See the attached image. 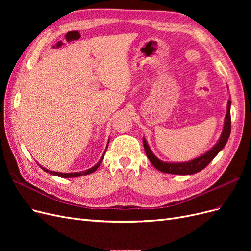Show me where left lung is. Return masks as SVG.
Masks as SVG:
<instances>
[{
    "instance_id": "left-lung-1",
    "label": "left lung",
    "mask_w": 251,
    "mask_h": 251,
    "mask_svg": "<svg viewBox=\"0 0 251 251\" xmlns=\"http://www.w3.org/2000/svg\"><path fill=\"white\" fill-rule=\"evenodd\" d=\"M230 105H231V101L229 98V100L227 101V111H226V115L224 118L223 130H222L221 136H220V138L217 141V143L210 150H208L206 153H204L197 158H194V159H192V160H188L185 162L162 161L154 155L151 148L149 147L146 138L143 137L142 141H143L144 151H146V154L149 158V160L151 161V163L153 164L158 171H160L162 173H166V174H175V175H193V174H196V173L202 171L204 168H206L212 159H214L220 153V151L223 150L227 140H228V138H229L230 131H231Z\"/></svg>"
}]
</instances>
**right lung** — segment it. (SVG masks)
<instances>
[{
    "label": "right lung",
    "instance_id": "right-lung-1",
    "mask_svg": "<svg viewBox=\"0 0 251 251\" xmlns=\"http://www.w3.org/2000/svg\"><path fill=\"white\" fill-rule=\"evenodd\" d=\"M110 140V139H109ZM108 144H109V141H108ZM108 144H107V148H105V150H104V153H103V155L101 156V158L100 159V161H98L95 165H93L92 168H90V169H88V170H86L85 172H74V173H59V172H53V171H50V170H47L46 168H44V166H42L41 164H39L41 168L46 172V173H49V174H51V175H54V176H57V177H60V178H75V177H79V176H85V175H89V174H91V173H93V172H95L96 170H97V168L98 166L100 165V163H101V161L103 160V157H104V154H105V151H107V149H108Z\"/></svg>",
    "mask_w": 251,
    "mask_h": 251
}]
</instances>
